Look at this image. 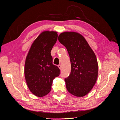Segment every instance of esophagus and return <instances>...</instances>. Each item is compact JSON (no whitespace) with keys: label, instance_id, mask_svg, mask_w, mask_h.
<instances>
[{"label":"esophagus","instance_id":"esophagus-1","mask_svg":"<svg viewBox=\"0 0 120 120\" xmlns=\"http://www.w3.org/2000/svg\"><path fill=\"white\" fill-rule=\"evenodd\" d=\"M58 67H59V68L60 69V70H61V66L60 64L58 65Z\"/></svg>","mask_w":120,"mask_h":120}]
</instances>
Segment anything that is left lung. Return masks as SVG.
Returning a JSON list of instances; mask_svg holds the SVG:
<instances>
[{
	"label": "left lung",
	"mask_w": 120,
	"mask_h": 120,
	"mask_svg": "<svg viewBox=\"0 0 120 120\" xmlns=\"http://www.w3.org/2000/svg\"><path fill=\"white\" fill-rule=\"evenodd\" d=\"M66 47L70 57L71 71L64 79L68 91L75 96L82 97L88 94L98 78L97 57L82 35L75 32H64L58 38Z\"/></svg>",
	"instance_id": "obj_1"
}]
</instances>
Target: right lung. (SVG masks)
<instances>
[{
	"instance_id": "right-lung-1",
	"label": "right lung",
	"mask_w": 120,
	"mask_h": 120,
	"mask_svg": "<svg viewBox=\"0 0 120 120\" xmlns=\"http://www.w3.org/2000/svg\"><path fill=\"white\" fill-rule=\"evenodd\" d=\"M57 32L45 31L32 43L26 57L24 76L28 89L35 96L48 94L53 79L59 76L60 70L52 64L50 52L57 39Z\"/></svg>"
}]
</instances>
